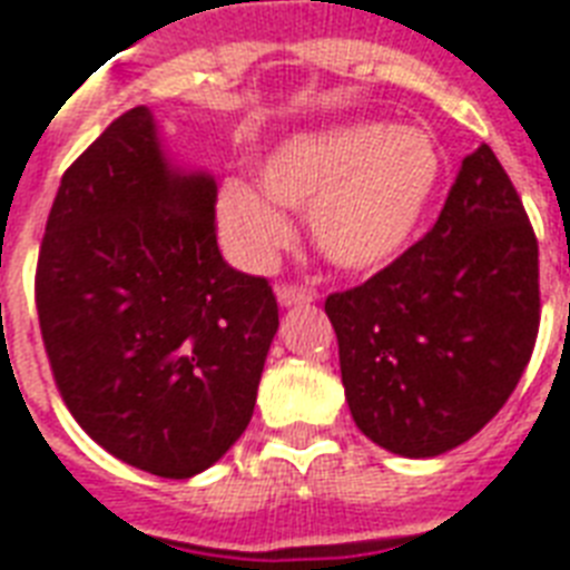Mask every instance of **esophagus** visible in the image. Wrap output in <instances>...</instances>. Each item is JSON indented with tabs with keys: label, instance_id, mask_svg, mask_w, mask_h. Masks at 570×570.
<instances>
[{
	"label": "esophagus",
	"instance_id": "esophagus-1",
	"mask_svg": "<svg viewBox=\"0 0 570 570\" xmlns=\"http://www.w3.org/2000/svg\"><path fill=\"white\" fill-rule=\"evenodd\" d=\"M277 302L284 304V307H293V304H311L316 298L311 286H298V284H281L275 289Z\"/></svg>",
	"mask_w": 570,
	"mask_h": 570
}]
</instances>
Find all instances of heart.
<instances>
[{
    "instance_id": "b5f03b06",
    "label": "heart",
    "mask_w": 570,
    "mask_h": 570,
    "mask_svg": "<svg viewBox=\"0 0 570 570\" xmlns=\"http://www.w3.org/2000/svg\"><path fill=\"white\" fill-rule=\"evenodd\" d=\"M441 168L438 147L420 129L357 120L298 132L263 156V196L248 183H224L215 222L233 257L263 266L289 242V222L274 204L307 209L322 257L346 272H373L411 245Z\"/></svg>"
}]
</instances>
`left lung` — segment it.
Instances as JSON below:
<instances>
[{"instance_id":"obj_1","label":"left lung","mask_w":570,"mask_h":570,"mask_svg":"<svg viewBox=\"0 0 570 570\" xmlns=\"http://www.w3.org/2000/svg\"><path fill=\"white\" fill-rule=\"evenodd\" d=\"M357 429L405 459L470 441L505 405L539 337V242L482 145L423 239L366 284L328 295Z\"/></svg>"}]
</instances>
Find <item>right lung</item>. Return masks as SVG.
<instances>
[{"label":"right lung","mask_w":570,"mask_h":570,"mask_svg":"<svg viewBox=\"0 0 570 570\" xmlns=\"http://www.w3.org/2000/svg\"><path fill=\"white\" fill-rule=\"evenodd\" d=\"M215 195L209 174L168 163L136 106L65 171L35 272L65 405L102 450L163 479L239 441L277 331L266 277L224 263Z\"/></svg>","instance_id":"obj_1"}]
</instances>
